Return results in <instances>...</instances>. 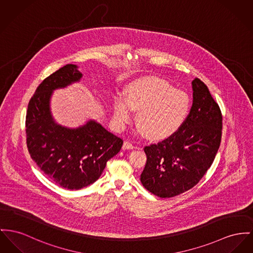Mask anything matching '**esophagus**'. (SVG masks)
<instances>
[{"label": "esophagus", "instance_id": "34e87169", "mask_svg": "<svg viewBox=\"0 0 253 253\" xmlns=\"http://www.w3.org/2000/svg\"><path fill=\"white\" fill-rule=\"evenodd\" d=\"M132 149H134V146H133L131 143H129V142H127V141L124 142V144H123V150H132Z\"/></svg>", "mask_w": 253, "mask_h": 253}]
</instances>
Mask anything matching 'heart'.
<instances>
[{"mask_svg":"<svg viewBox=\"0 0 253 253\" xmlns=\"http://www.w3.org/2000/svg\"><path fill=\"white\" fill-rule=\"evenodd\" d=\"M191 108L188 94L166 81L149 78L136 81L127 88V98L119 95L113 116L123 128L139 111L137 125L146 137L161 140L176 133L185 124Z\"/></svg>","mask_w":253,"mask_h":253,"instance_id":"1","label":"heart"}]
</instances>
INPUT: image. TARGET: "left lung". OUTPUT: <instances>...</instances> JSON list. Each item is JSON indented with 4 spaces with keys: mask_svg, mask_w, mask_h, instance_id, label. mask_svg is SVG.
Segmentation results:
<instances>
[{
    "mask_svg": "<svg viewBox=\"0 0 253 253\" xmlns=\"http://www.w3.org/2000/svg\"><path fill=\"white\" fill-rule=\"evenodd\" d=\"M193 104L182 127L167 139L145 147L143 186L160 198H172L196 185L211 167L221 140L218 103L201 80L192 82Z\"/></svg>",
    "mask_w": 253,
    "mask_h": 253,
    "instance_id": "1",
    "label": "left lung"
}]
</instances>
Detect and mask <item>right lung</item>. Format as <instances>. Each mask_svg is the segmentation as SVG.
I'll use <instances>...</instances> for the list:
<instances>
[{
    "label": "right lung",
    "instance_id": "obj_1",
    "mask_svg": "<svg viewBox=\"0 0 253 253\" xmlns=\"http://www.w3.org/2000/svg\"><path fill=\"white\" fill-rule=\"evenodd\" d=\"M83 74L67 64L45 79L28 105L27 146L36 165L57 185L80 190L101 176L106 162L115 156L123 140L89 120L76 128L55 123L51 115L52 92L79 83Z\"/></svg>",
    "mask_w": 253,
    "mask_h": 253
}]
</instances>
